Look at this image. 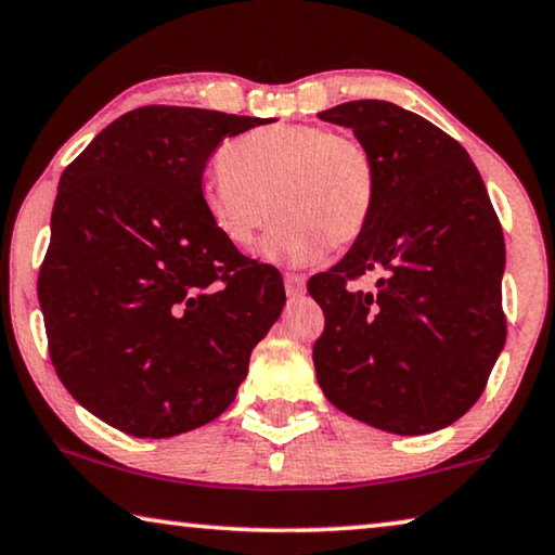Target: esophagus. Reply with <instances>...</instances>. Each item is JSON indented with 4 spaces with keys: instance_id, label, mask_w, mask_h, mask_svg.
Segmentation results:
<instances>
[{
    "instance_id": "obj_1",
    "label": "esophagus",
    "mask_w": 555,
    "mask_h": 555,
    "mask_svg": "<svg viewBox=\"0 0 555 555\" xmlns=\"http://www.w3.org/2000/svg\"><path fill=\"white\" fill-rule=\"evenodd\" d=\"M284 286H286V294L296 298V296H301L306 292V279L298 276V274H286Z\"/></svg>"
}]
</instances>
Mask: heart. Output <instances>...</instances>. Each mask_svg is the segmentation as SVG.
Masks as SVG:
<instances>
[{
    "label": "heart",
    "instance_id": "obj_1",
    "mask_svg": "<svg viewBox=\"0 0 555 555\" xmlns=\"http://www.w3.org/2000/svg\"><path fill=\"white\" fill-rule=\"evenodd\" d=\"M375 195V165L365 145L306 122H276L230 140L222 163L202 180L209 219L240 249L254 246L274 209L281 212L261 257L284 267H306L331 246L358 242Z\"/></svg>",
    "mask_w": 555,
    "mask_h": 555
}]
</instances>
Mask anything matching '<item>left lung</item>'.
I'll list each match as a JSON object with an SVG mask.
<instances>
[{"label": "left lung", "instance_id": "1", "mask_svg": "<svg viewBox=\"0 0 555 555\" xmlns=\"http://www.w3.org/2000/svg\"><path fill=\"white\" fill-rule=\"evenodd\" d=\"M375 165V207L336 267L309 281L325 315L313 346L325 398L392 435L437 433L483 392L506 343V249L467 151L417 113L350 101L319 113ZM375 270V293L347 281Z\"/></svg>", "mask_w": 555, "mask_h": 555}]
</instances>
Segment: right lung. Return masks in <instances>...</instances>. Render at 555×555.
<instances>
[{
	"mask_svg": "<svg viewBox=\"0 0 555 555\" xmlns=\"http://www.w3.org/2000/svg\"><path fill=\"white\" fill-rule=\"evenodd\" d=\"M267 120L145 105L61 175L39 271L51 363L120 433L163 439L222 415L284 309L279 271L242 257L202 205L215 147Z\"/></svg>",
	"mask_w": 555,
	"mask_h": 555,
	"instance_id": "right-lung-1",
	"label": "right lung"
}]
</instances>
